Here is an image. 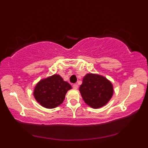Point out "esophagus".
Wrapping results in <instances>:
<instances>
[{
	"label": "esophagus",
	"mask_w": 148,
	"mask_h": 148,
	"mask_svg": "<svg viewBox=\"0 0 148 148\" xmlns=\"http://www.w3.org/2000/svg\"><path fill=\"white\" fill-rule=\"evenodd\" d=\"M73 88L74 89H75V90H77V89L78 88V86L77 84H73Z\"/></svg>",
	"instance_id": "obj_1"
}]
</instances>
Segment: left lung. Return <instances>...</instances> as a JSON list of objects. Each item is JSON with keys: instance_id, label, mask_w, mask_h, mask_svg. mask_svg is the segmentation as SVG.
<instances>
[{"instance_id": "left-lung-1", "label": "left lung", "mask_w": 148, "mask_h": 148, "mask_svg": "<svg viewBox=\"0 0 148 148\" xmlns=\"http://www.w3.org/2000/svg\"><path fill=\"white\" fill-rule=\"evenodd\" d=\"M79 91L87 104L93 108H99L106 105L112 98L113 86L104 77L89 73L83 79Z\"/></svg>"}]
</instances>
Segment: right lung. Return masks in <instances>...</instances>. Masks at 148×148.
Segmentation results:
<instances>
[{
    "instance_id": "add662e5",
    "label": "right lung",
    "mask_w": 148,
    "mask_h": 148,
    "mask_svg": "<svg viewBox=\"0 0 148 148\" xmlns=\"http://www.w3.org/2000/svg\"><path fill=\"white\" fill-rule=\"evenodd\" d=\"M71 86L59 75H54L40 81L35 87L34 96L38 103L46 108H54L63 102Z\"/></svg>"
}]
</instances>
